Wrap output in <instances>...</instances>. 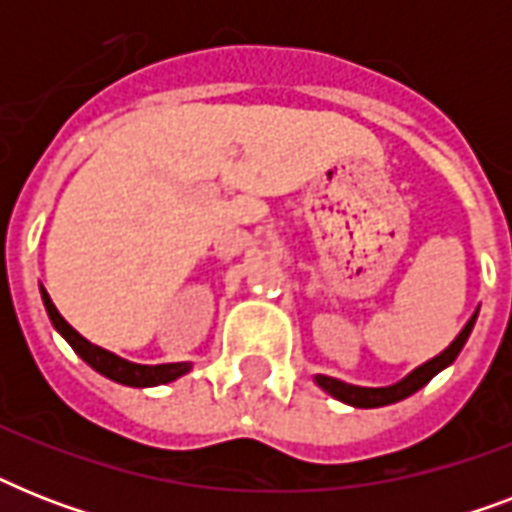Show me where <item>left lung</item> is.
<instances>
[{"label": "left lung", "instance_id": "obj_1", "mask_svg": "<svg viewBox=\"0 0 512 512\" xmlns=\"http://www.w3.org/2000/svg\"><path fill=\"white\" fill-rule=\"evenodd\" d=\"M476 316L478 311L470 316L468 324L462 327L460 335L454 337L449 348L441 350L436 358H430V361H425L422 366H417L414 372L406 374L404 380H398L396 385H388V388H358V385H348V382H340L335 380V377H324V374H316V382L327 390L329 396H335L342 404L358 406V409H374V406L396 404L401 398L417 393V390H420L422 385H428L441 369H446V366L452 364L454 358H457V353L462 350V345H465V340L470 337V329L476 324Z\"/></svg>", "mask_w": 512, "mask_h": 512}]
</instances>
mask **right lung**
Here are the masks:
<instances>
[{
	"mask_svg": "<svg viewBox=\"0 0 512 512\" xmlns=\"http://www.w3.org/2000/svg\"><path fill=\"white\" fill-rule=\"evenodd\" d=\"M42 300L44 308H47V316H50L52 327L58 329L60 335L66 337V342L71 348L79 353V356L87 361V364L100 372L103 377L114 382H122V385H132V388H151V385H164V382H172L177 377H183L191 364H159V366H143V364H132V361H124V358L108 353V350L92 345V342L84 340L74 327H68L66 319L60 316L58 308L52 305L50 295L42 289Z\"/></svg>",
	"mask_w": 512,
	"mask_h": 512,
	"instance_id": "obj_1",
	"label": "right lung"
}]
</instances>
